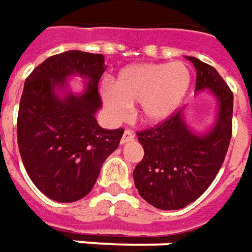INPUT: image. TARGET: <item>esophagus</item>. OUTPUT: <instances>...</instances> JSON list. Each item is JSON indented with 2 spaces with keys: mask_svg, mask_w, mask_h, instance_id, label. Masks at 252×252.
Listing matches in <instances>:
<instances>
[{
  "mask_svg": "<svg viewBox=\"0 0 252 252\" xmlns=\"http://www.w3.org/2000/svg\"><path fill=\"white\" fill-rule=\"evenodd\" d=\"M134 132L131 131V129H126L124 131V134H123V138H121V144H126V142H131V141H134Z\"/></svg>",
  "mask_w": 252,
  "mask_h": 252,
  "instance_id": "esophagus-1",
  "label": "esophagus"
}]
</instances>
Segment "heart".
Returning a JSON list of instances; mask_svg holds the SVG:
<instances>
[{
    "label": "heart",
    "mask_w": 252,
    "mask_h": 252,
    "mask_svg": "<svg viewBox=\"0 0 252 252\" xmlns=\"http://www.w3.org/2000/svg\"><path fill=\"white\" fill-rule=\"evenodd\" d=\"M190 70L183 62L139 63L117 74L113 89L101 90V100L114 118H123L137 104L135 114L145 124L168 120L179 108L190 87Z\"/></svg>",
    "instance_id": "b5f03b06"
}]
</instances>
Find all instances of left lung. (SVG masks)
<instances>
[{
  "mask_svg": "<svg viewBox=\"0 0 252 252\" xmlns=\"http://www.w3.org/2000/svg\"><path fill=\"white\" fill-rule=\"evenodd\" d=\"M186 59L196 69V94H212L217 113L206 132L191 129L185 110L138 132L144 158L132 173L135 188L145 202L160 210H179L200 197L221 168L231 139V90L210 64L190 56Z\"/></svg>",
  "mask_w": 252,
  "mask_h": 252,
  "instance_id": "left-lung-1",
  "label": "left lung"
}]
</instances>
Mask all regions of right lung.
I'll return each mask as SVG.
<instances>
[{
    "instance_id": "obj_1",
    "label": "right lung",
    "mask_w": 252,
    "mask_h": 252,
    "mask_svg": "<svg viewBox=\"0 0 252 252\" xmlns=\"http://www.w3.org/2000/svg\"><path fill=\"white\" fill-rule=\"evenodd\" d=\"M104 70L103 55L67 50L48 58L25 80L19 154L31 181L52 200L71 203L87 196L124 134L123 128H101L95 120ZM74 75L86 82L80 94L68 84Z\"/></svg>"
}]
</instances>
